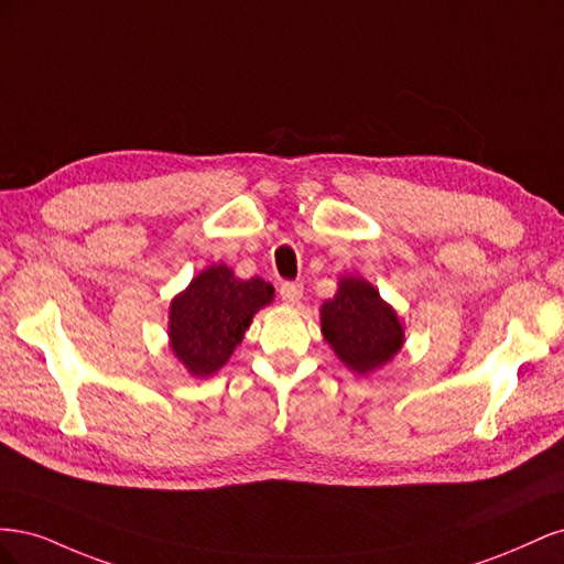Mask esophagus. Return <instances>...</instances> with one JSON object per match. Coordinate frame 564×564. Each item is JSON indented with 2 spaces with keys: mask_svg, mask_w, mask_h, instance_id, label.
I'll return each instance as SVG.
<instances>
[{
  "mask_svg": "<svg viewBox=\"0 0 564 564\" xmlns=\"http://www.w3.org/2000/svg\"><path fill=\"white\" fill-rule=\"evenodd\" d=\"M280 296H282V301L286 305H296L301 301V296H303V286L299 282H284L280 286Z\"/></svg>",
  "mask_w": 564,
  "mask_h": 564,
  "instance_id": "obj_1",
  "label": "esophagus"
}]
</instances>
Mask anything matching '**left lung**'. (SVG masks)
I'll list each match as a JSON object with an SVG mask.
<instances>
[{"label":"left lung","instance_id":"obj_1","mask_svg":"<svg viewBox=\"0 0 564 564\" xmlns=\"http://www.w3.org/2000/svg\"><path fill=\"white\" fill-rule=\"evenodd\" d=\"M319 319L338 360L362 377L390 362L404 344L398 313L362 278H340L336 296L322 303Z\"/></svg>","mask_w":564,"mask_h":564}]
</instances>
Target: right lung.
I'll return each mask as SVG.
<instances>
[{
	"mask_svg": "<svg viewBox=\"0 0 564 564\" xmlns=\"http://www.w3.org/2000/svg\"><path fill=\"white\" fill-rule=\"evenodd\" d=\"M275 296L261 278L240 280L214 263L169 305V344L193 377H212L242 344L253 315Z\"/></svg>",
	"mask_w": 564,
	"mask_h": 564,
	"instance_id": "right-lung-1",
	"label": "right lung"
}]
</instances>
